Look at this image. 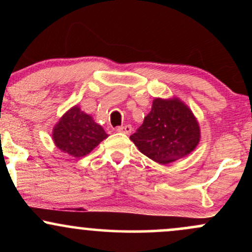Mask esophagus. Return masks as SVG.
<instances>
[{
	"label": "esophagus",
	"mask_w": 252,
	"mask_h": 252,
	"mask_svg": "<svg viewBox=\"0 0 252 252\" xmlns=\"http://www.w3.org/2000/svg\"><path fill=\"white\" fill-rule=\"evenodd\" d=\"M116 130L118 132H123V134H130V132H131V126L126 124V126H117Z\"/></svg>",
	"instance_id": "obj_1"
}]
</instances>
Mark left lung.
I'll return each instance as SVG.
<instances>
[{"label": "left lung", "mask_w": 252, "mask_h": 252, "mask_svg": "<svg viewBox=\"0 0 252 252\" xmlns=\"http://www.w3.org/2000/svg\"><path fill=\"white\" fill-rule=\"evenodd\" d=\"M130 140L142 154L166 164L195 149L200 141V128L190 109L179 98H155L143 124Z\"/></svg>", "instance_id": "8db88e82"}]
</instances>
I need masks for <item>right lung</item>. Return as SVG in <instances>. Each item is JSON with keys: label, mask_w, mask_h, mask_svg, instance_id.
<instances>
[{"label": "right lung", "mask_w": 252, "mask_h": 252, "mask_svg": "<svg viewBox=\"0 0 252 252\" xmlns=\"http://www.w3.org/2000/svg\"><path fill=\"white\" fill-rule=\"evenodd\" d=\"M52 137L62 152L73 158H83L108 137V134L90 115L74 105L56 124Z\"/></svg>", "instance_id": "right-lung-1"}]
</instances>
